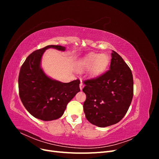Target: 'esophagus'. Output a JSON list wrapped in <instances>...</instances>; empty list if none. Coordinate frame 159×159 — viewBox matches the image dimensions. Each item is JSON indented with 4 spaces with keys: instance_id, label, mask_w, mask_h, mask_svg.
<instances>
[{
    "instance_id": "obj_1",
    "label": "esophagus",
    "mask_w": 159,
    "mask_h": 159,
    "mask_svg": "<svg viewBox=\"0 0 159 159\" xmlns=\"http://www.w3.org/2000/svg\"><path fill=\"white\" fill-rule=\"evenodd\" d=\"M80 89L81 90L83 89V88H84V84H83V82H82V81L81 80V81H80Z\"/></svg>"
}]
</instances>
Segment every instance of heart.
I'll use <instances>...</instances> for the list:
<instances>
[{
	"label": "heart",
	"mask_w": 159,
	"mask_h": 159,
	"mask_svg": "<svg viewBox=\"0 0 159 159\" xmlns=\"http://www.w3.org/2000/svg\"><path fill=\"white\" fill-rule=\"evenodd\" d=\"M109 64V57L106 54L91 53L80 60L78 64L79 70L90 68L91 75H98L107 69Z\"/></svg>",
	"instance_id": "b5f03b06"
}]
</instances>
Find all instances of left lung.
Returning a JSON list of instances; mask_svg holds the SVG:
<instances>
[{
    "label": "left lung",
    "mask_w": 159,
    "mask_h": 159,
    "mask_svg": "<svg viewBox=\"0 0 159 159\" xmlns=\"http://www.w3.org/2000/svg\"><path fill=\"white\" fill-rule=\"evenodd\" d=\"M109 70L98 77L84 81L82 91L85 117L99 127L116 124L127 113L133 96L131 69L116 52L112 50Z\"/></svg>",
    "instance_id": "obj_1"
}]
</instances>
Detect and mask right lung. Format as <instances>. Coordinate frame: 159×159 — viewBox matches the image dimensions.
<instances>
[{
  "label": "right lung",
  "mask_w": 159,
  "mask_h": 159,
  "mask_svg": "<svg viewBox=\"0 0 159 159\" xmlns=\"http://www.w3.org/2000/svg\"><path fill=\"white\" fill-rule=\"evenodd\" d=\"M51 48L66 50L64 46L50 45L33 52L21 66L18 76L19 95L22 104L32 116L42 121L61 117L67 104L80 91L79 80L62 83L49 78L42 70V55Z\"/></svg>",
  "instance_id": "add662e5"
}]
</instances>
